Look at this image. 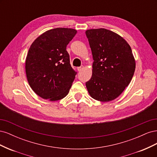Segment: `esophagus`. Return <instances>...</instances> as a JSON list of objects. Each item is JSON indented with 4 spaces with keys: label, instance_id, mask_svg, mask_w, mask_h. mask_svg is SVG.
Here are the masks:
<instances>
[{
    "label": "esophagus",
    "instance_id": "obj_1",
    "mask_svg": "<svg viewBox=\"0 0 157 157\" xmlns=\"http://www.w3.org/2000/svg\"><path fill=\"white\" fill-rule=\"evenodd\" d=\"M83 69H84V66H83V65L80 66V67H78L77 68V69H78V71H81Z\"/></svg>",
    "mask_w": 157,
    "mask_h": 157
}]
</instances>
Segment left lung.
Wrapping results in <instances>:
<instances>
[{
    "instance_id": "8db88e82",
    "label": "left lung",
    "mask_w": 157,
    "mask_h": 157,
    "mask_svg": "<svg viewBox=\"0 0 157 157\" xmlns=\"http://www.w3.org/2000/svg\"><path fill=\"white\" fill-rule=\"evenodd\" d=\"M94 62L92 75L86 86L92 98L107 102L118 97L130 84L136 62L128 42L106 29L86 31Z\"/></svg>"
}]
</instances>
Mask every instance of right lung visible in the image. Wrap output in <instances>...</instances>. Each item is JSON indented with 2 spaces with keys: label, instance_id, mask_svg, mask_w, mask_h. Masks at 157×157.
Returning a JSON list of instances; mask_svg holds the SVG:
<instances>
[{
  "label": "right lung",
  "instance_id": "1",
  "mask_svg": "<svg viewBox=\"0 0 157 157\" xmlns=\"http://www.w3.org/2000/svg\"><path fill=\"white\" fill-rule=\"evenodd\" d=\"M76 33L73 29L56 28L31 45L25 72L29 86L40 98L54 101L68 94L77 72L71 67L66 47Z\"/></svg>",
  "mask_w": 157,
  "mask_h": 157
}]
</instances>
